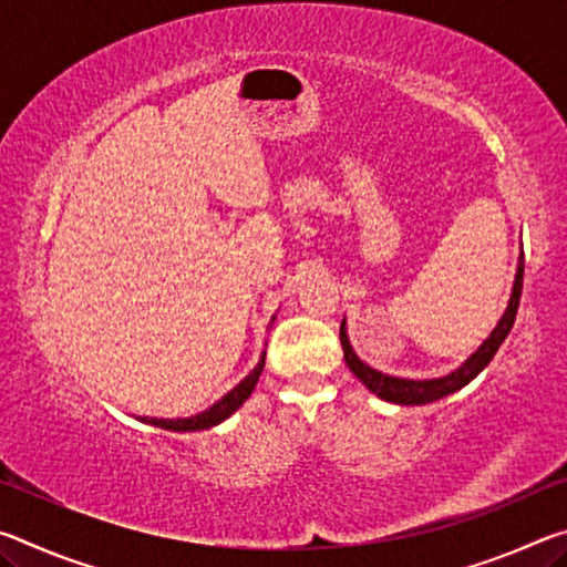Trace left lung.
Listing matches in <instances>:
<instances>
[{
    "label": "left lung",
    "instance_id": "left-lung-1",
    "mask_svg": "<svg viewBox=\"0 0 567 567\" xmlns=\"http://www.w3.org/2000/svg\"><path fill=\"white\" fill-rule=\"evenodd\" d=\"M523 272H525V255H520V265H517L511 305H507V310L501 318V322H497V328L493 330L491 338L480 344V350L473 354V358H470L460 370L450 372V375L437 378V380H402V378L382 375V372L372 370L364 362H360L358 354L352 352L348 332H344V322H342L340 342H342L344 362H348L352 375L358 378L364 388H368L370 392H375V395L382 400L398 402V405H427V402L445 398V395H450V392H457L460 388H465L470 380H475L480 372L487 368V362L495 358V352L501 350V344L505 342L507 332L513 330L517 307H520V295H523Z\"/></svg>",
    "mask_w": 567,
    "mask_h": 567
}]
</instances>
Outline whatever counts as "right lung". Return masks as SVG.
I'll return each instance as SVG.
<instances>
[{"mask_svg": "<svg viewBox=\"0 0 567 567\" xmlns=\"http://www.w3.org/2000/svg\"><path fill=\"white\" fill-rule=\"evenodd\" d=\"M262 368H265V358L260 360V364L249 372V375L239 382V385L235 390H229L227 395L215 402L213 408L199 412V415L195 417H177V420H159V417H142L145 422H150V425H157V427H165V430H175V433H192V430H207L217 425V422L227 420L233 412L243 405V402L252 395V390L257 385V380H260L262 375Z\"/></svg>", "mask_w": 567, "mask_h": 567, "instance_id": "obj_1", "label": "right lung"}]
</instances>
